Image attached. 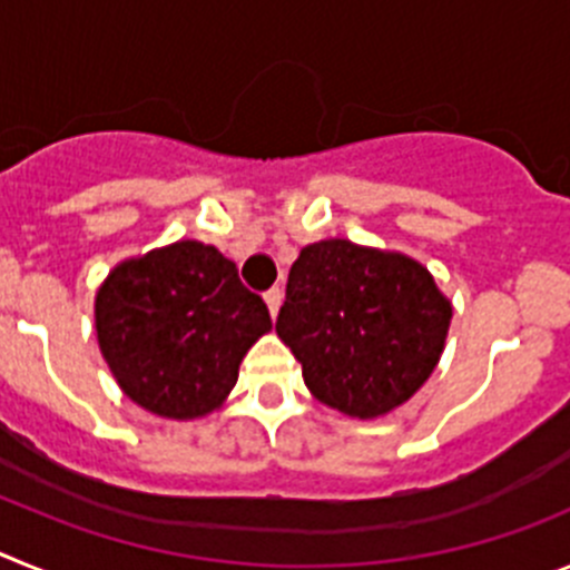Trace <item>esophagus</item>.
<instances>
[{"instance_id": "34e87169", "label": "esophagus", "mask_w": 570, "mask_h": 570, "mask_svg": "<svg viewBox=\"0 0 570 570\" xmlns=\"http://www.w3.org/2000/svg\"><path fill=\"white\" fill-rule=\"evenodd\" d=\"M265 305H268L271 316L279 314V305H282V291L279 288H271L268 294H265Z\"/></svg>"}]
</instances>
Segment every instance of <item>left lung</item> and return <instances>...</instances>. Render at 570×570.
<instances>
[{
	"label": "left lung",
	"instance_id": "obj_1",
	"mask_svg": "<svg viewBox=\"0 0 570 570\" xmlns=\"http://www.w3.org/2000/svg\"><path fill=\"white\" fill-rule=\"evenodd\" d=\"M451 316V299L414 256L320 239L291 265L276 334L322 405L376 420L434 374Z\"/></svg>",
	"mask_w": 570,
	"mask_h": 570
}]
</instances>
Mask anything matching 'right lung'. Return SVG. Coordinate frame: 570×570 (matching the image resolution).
Masks as SVG:
<instances>
[{"instance_id":"add662e5","label":"right lung","mask_w":570,"mask_h":570,"mask_svg":"<svg viewBox=\"0 0 570 570\" xmlns=\"http://www.w3.org/2000/svg\"><path fill=\"white\" fill-rule=\"evenodd\" d=\"M94 322L122 394L176 422L219 411L250 345L274 328L234 262L196 239L119 262L99 285Z\"/></svg>"}]
</instances>
